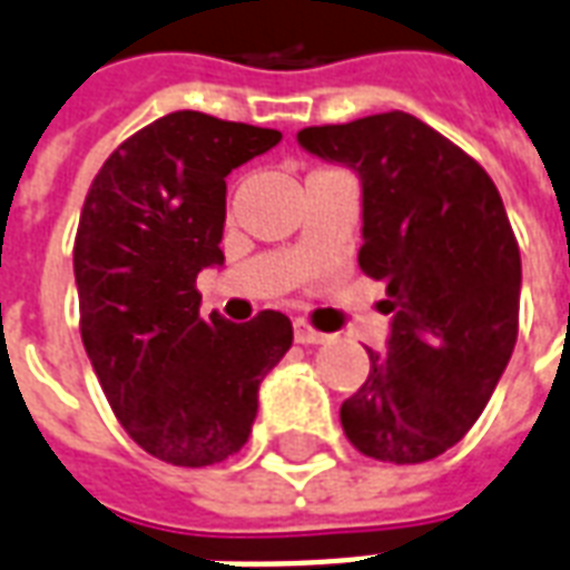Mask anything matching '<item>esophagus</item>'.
Wrapping results in <instances>:
<instances>
[{
  "label": "esophagus",
  "mask_w": 570,
  "mask_h": 570,
  "mask_svg": "<svg viewBox=\"0 0 570 570\" xmlns=\"http://www.w3.org/2000/svg\"><path fill=\"white\" fill-rule=\"evenodd\" d=\"M293 334H295V343H325L328 341V334L316 332L314 325L307 323V320H295Z\"/></svg>",
  "instance_id": "obj_1"
}]
</instances>
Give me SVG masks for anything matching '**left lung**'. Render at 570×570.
Returning a JSON list of instances; mask_svg holds the SVG:
<instances>
[{
	"label": "left lung",
	"mask_w": 570,
	"mask_h": 570,
	"mask_svg": "<svg viewBox=\"0 0 570 570\" xmlns=\"http://www.w3.org/2000/svg\"><path fill=\"white\" fill-rule=\"evenodd\" d=\"M298 142L362 176L358 266L382 281L389 353L341 406L346 440L382 463H424L478 421L514 353L520 247L484 167L410 112L314 125Z\"/></svg>",
	"instance_id": "left-lung-1"
}]
</instances>
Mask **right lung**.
Listing matches in <instances>:
<instances>
[{
	"mask_svg": "<svg viewBox=\"0 0 570 570\" xmlns=\"http://www.w3.org/2000/svg\"><path fill=\"white\" fill-rule=\"evenodd\" d=\"M281 130L169 112L104 160L73 238L80 334L130 440L173 466H212L250 436L259 382L293 323L199 316L197 275L224 266L227 176Z\"/></svg>",
	"mask_w": 570,
	"mask_h": 570,
	"instance_id": "add662e5",
	"label": "right lung"
}]
</instances>
